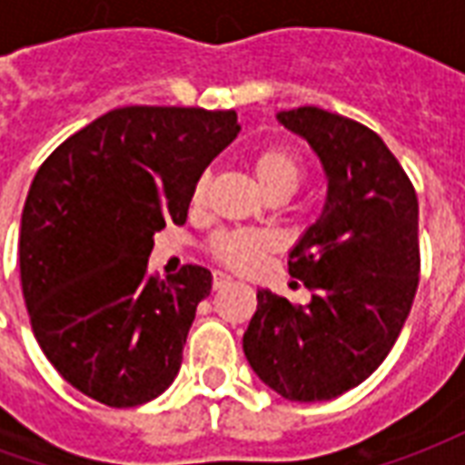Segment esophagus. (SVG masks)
I'll return each instance as SVG.
<instances>
[{
  "label": "esophagus",
  "mask_w": 465,
  "mask_h": 465,
  "mask_svg": "<svg viewBox=\"0 0 465 465\" xmlns=\"http://www.w3.org/2000/svg\"><path fill=\"white\" fill-rule=\"evenodd\" d=\"M232 282H233L232 276H226V273L216 272V273H213V292H222V289H226V286H229Z\"/></svg>",
  "instance_id": "1"
}]
</instances>
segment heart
I'll return each instance as SVG.
<instances>
[{"label":"heart","instance_id":"1","mask_svg":"<svg viewBox=\"0 0 465 465\" xmlns=\"http://www.w3.org/2000/svg\"><path fill=\"white\" fill-rule=\"evenodd\" d=\"M249 169L256 186L266 199H289L302 186L306 176V163L292 146L272 143L262 146L249 156ZM209 192V176L203 173L192 192V206H202L203 196ZM272 242L262 233H219L212 242L213 256L236 272H249L262 262L263 253H269Z\"/></svg>","mask_w":465,"mask_h":465}]
</instances>
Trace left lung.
Returning a JSON list of instances; mask_svg holds the SVG:
<instances>
[{"instance_id": "8db88e82", "label": "left lung", "mask_w": 465, "mask_h": 465, "mask_svg": "<svg viewBox=\"0 0 465 465\" xmlns=\"http://www.w3.org/2000/svg\"><path fill=\"white\" fill-rule=\"evenodd\" d=\"M326 173L322 216L289 252L313 292L293 306L269 289L243 333L253 373L299 403L331 401L389 356L419 289V199L379 134L319 106L279 112Z\"/></svg>"}]
</instances>
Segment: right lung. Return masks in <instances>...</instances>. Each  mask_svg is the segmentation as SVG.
Instances as JSON below:
<instances>
[{"label": "right lung", "mask_w": 465, "mask_h": 465, "mask_svg": "<svg viewBox=\"0 0 465 465\" xmlns=\"http://www.w3.org/2000/svg\"><path fill=\"white\" fill-rule=\"evenodd\" d=\"M236 112L122 106L69 136L26 193L22 293L62 379L112 409L162 396L182 366L212 272H146L153 233L182 226L203 169L236 139Z\"/></svg>", "instance_id": "1"}]
</instances>
